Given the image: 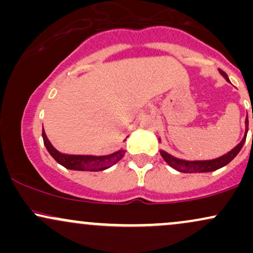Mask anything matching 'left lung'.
I'll return each mask as SVG.
<instances>
[{
	"label": "left lung",
	"mask_w": 253,
	"mask_h": 253,
	"mask_svg": "<svg viewBox=\"0 0 253 253\" xmlns=\"http://www.w3.org/2000/svg\"><path fill=\"white\" fill-rule=\"evenodd\" d=\"M219 72H220V75H221V76L225 78L228 83H231L229 82V78L227 77V75H226L225 72H223L222 70H219ZM248 130H249V120H248V115H246L245 133H244L242 141H240V143L238 144L236 147H233V149L229 151V152L225 153V155H222L220 157H217V158L208 159V161H185V159H179V158H176V157L171 156L170 153H168L167 151H164V150H159V152H161V155L164 158V161L167 162V163L169 164L171 168H173V169L179 171V172H185V173L211 172V171H215L217 169H220V168L227 165L229 162H231L232 159H233L234 157L239 153V151L242 150L243 145L246 140ZM159 141H161V139H159Z\"/></svg>",
	"instance_id": "obj_1"
}]
</instances>
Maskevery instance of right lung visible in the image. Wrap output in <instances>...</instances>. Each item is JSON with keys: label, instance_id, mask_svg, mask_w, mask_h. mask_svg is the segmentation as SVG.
Masks as SVG:
<instances>
[{"label": "right lung", "instance_id": "add662e5", "mask_svg": "<svg viewBox=\"0 0 253 253\" xmlns=\"http://www.w3.org/2000/svg\"><path fill=\"white\" fill-rule=\"evenodd\" d=\"M42 139L43 145L47 149L48 153L53 157L54 161L64 168L69 170H77V171H102L108 169L117 164L121 158H123L126 150L120 149L115 152L110 153L107 156H94V155H68V153L59 152L48 138L46 136L45 130L42 127ZM126 140V139H125Z\"/></svg>", "mask_w": 253, "mask_h": 253}]
</instances>
